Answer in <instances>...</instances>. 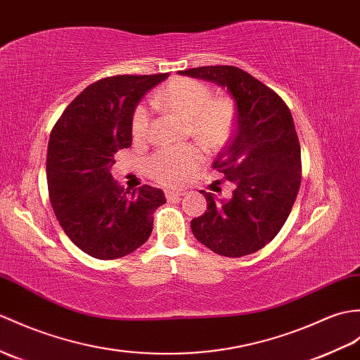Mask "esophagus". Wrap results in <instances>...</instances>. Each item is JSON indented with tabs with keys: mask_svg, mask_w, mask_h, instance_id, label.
<instances>
[{
	"mask_svg": "<svg viewBox=\"0 0 360 360\" xmlns=\"http://www.w3.org/2000/svg\"><path fill=\"white\" fill-rule=\"evenodd\" d=\"M181 196H184V191L182 190H165V198L169 199V200L179 199Z\"/></svg>",
	"mask_w": 360,
	"mask_h": 360,
	"instance_id": "esophagus-1",
	"label": "esophagus"
}]
</instances>
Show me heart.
<instances>
[{
	"mask_svg": "<svg viewBox=\"0 0 360 360\" xmlns=\"http://www.w3.org/2000/svg\"><path fill=\"white\" fill-rule=\"evenodd\" d=\"M153 104L182 116L188 129L207 150H218L235 127V107L227 98H214L212 89L191 78H174L153 96ZM150 129V112L138 105L131 118V133L144 138ZM200 161L195 146L165 147L147 161L148 174L164 186H178Z\"/></svg>",
	"mask_w": 360,
	"mask_h": 360,
	"instance_id": "b5f03b06",
	"label": "heart"
}]
</instances>
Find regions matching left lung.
I'll use <instances>...</instances> for the list:
<instances>
[{
    "mask_svg": "<svg viewBox=\"0 0 360 360\" xmlns=\"http://www.w3.org/2000/svg\"><path fill=\"white\" fill-rule=\"evenodd\" d=\"M179 73L227 87L236 103L235 135L213 162L235 190L230 199L200 190L207 212L191 221V231L221 256L252 255L281 231L297 196L302 164L293 116L274 90L238 67Z\"/></svg>",
    "mask_w": 360,
    "mask_h": 360,
    "instance_id": "8db88e82",
    "label": "left lung"
}]
</instances>
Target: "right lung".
Returning <instances> with one entry per match:
<instances>
[{"label":"right lung","instance_id":"obj_1","mask_svg":"<svg viewBox=\"0 0 360 360\" xmlns=\"http://www.w3.org/2000/svg\"><path fill=\"white\" fill-rule=\"evenodd\" d=\"M169 73L118 75L86 87L53 125L47 150L49 198L75 245L91 257L118 259L150 238L161 188L129 191L112 176L115 153L131 144L141 98Z\"/></svg>","mask_w":360,"mask_h":360}]
</instances>
